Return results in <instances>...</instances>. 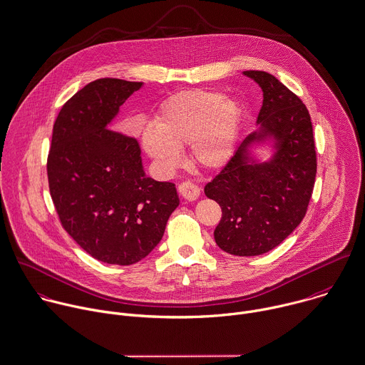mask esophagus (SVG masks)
<instances>
[{
  "label": "esophagus",
  "mask_w": 365,
  "mask_h": 365,
  "mask_svg": "<svg viewBox=\"0 0 365 365\" xmlns=\"http://www.w3.org/2000/svg\"><path fill=\"white\" fill-rule=\"evenodd\" d=\"M178 192H180V195H181L184 200H187V201H195V200L200 197V194H201L198 185L194 184V182H191V181L181 182V184L178 185Z\"/></svg>",
  "instance_id": "34e87169"
}]
</instances>
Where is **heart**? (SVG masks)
Masks as SVG:
<instances>
[{
  "instance_id": "b5f03b06",
  "label": "heart",
  "mask_w": 365,
  "mask_h": 365,
  "mask_svg": "<svg viewBox=\"0 0 365 365\" xmlns=\"http://www.w3.org/2000/svg\"><path fill=\"white\" fill-rule=\"evenodd\" d=\"M241 123L235 99L207 91L181 92L164 102L154 130L143 133V147L164 171L178 165V150L185 145L195 164L217 170L231 160Z\"/></svg>"
}]
</instances>
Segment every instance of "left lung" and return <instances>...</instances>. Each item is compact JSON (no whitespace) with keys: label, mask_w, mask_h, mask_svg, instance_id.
<instances>
[{"label":"left lung","mask_w":365,"mask_h":365,"mask_svg":"<svg viewBox=\"0 0 365 365\" xmlns=\"http://www.w3.org/2000/svg\"><path fill=\"white\" fill-rule=\"evenodd\" d=\"M243 75L263 92L257 128L204 191L222 210L214 231L217 245L235 256H257L283 242L304 218L317 163L303 102L267 72ZM262 145L272 150L267 160H259L252 151Z\"/></svg>","instance_id":"8db88e82"}]
</instances>
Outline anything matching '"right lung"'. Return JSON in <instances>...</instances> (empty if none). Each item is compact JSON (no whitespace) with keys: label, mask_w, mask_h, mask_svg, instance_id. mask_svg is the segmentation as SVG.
<instances>
[{"label":"right lung","mask_w":365,"mask_h":365,"mask_svg":"<svg viewBox=\"0 0 365 365\" xmlns=\"http://www.w3.org/2000/svg\"><path fill=\"white\" fill-rule=\"evenodd\" d=\"M143 82L98 79L61 109L48 155L49 191L65 231L95 259L128 266L161 241L180 200L145 175L135 138L109 128Z\"/></svg>","instance_id":"obj_1"}]
</instances>
